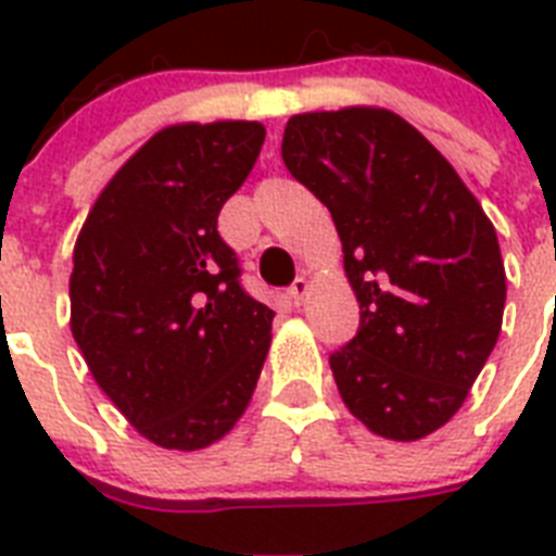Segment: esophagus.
Instances as JSON below:
<instances>
[{"mask_svg": "<svg viewBox=\"0 0 556 556\" xmlns=\"http://www.w3.org/2000/svg\"><path fill=\"white\" fill-rule=\"evenodd\" d=\"M305 294H308V279L296 277L294 282H291V288H288V300L294 305H303Z\"/></svg>", "mask_w": 556, "mask_h": 556, "instance_id": "esophagus-1", "label": "esophagus"}]
</instances>
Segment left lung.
<instances>
[{
  "label": "left lung",
  "mask_w": 556,
  "mask_h": 556,
  "mask_svg": "<svg viewBox=\"0 0 556 556\" xmlns=\"http://www.w3.org/2000/svg\"><path fill=\"white\" fill-rule=\"evenodd\" d=\"M288 173L329 207L361 329L329 364L349 413L415 441L465 404L505 312L491 218L447 159L387 109L294 115Z\"/></svg>",
  "instance_id": "obj_1"
}]
</instances>
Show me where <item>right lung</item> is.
<instances>
[{
    "label": "right lung",
    "mask_w": 556,
    "mask_h": 556,
    "mask_svg": "<svg viewBox=\"0 0 556 556\" xmlns=\"http://www.w3.org/2000/svg\"><path fill=\"white\" fill-rule=\"evenodd\" d=\"M262 141L256 121L161 129L100 192L74 244V340L159 447L201 450L230 432L268 355L274 312L244 291L218 236V210Z\"/></svg>",
    "instance_id": "add662e5"
}]
</instances>
